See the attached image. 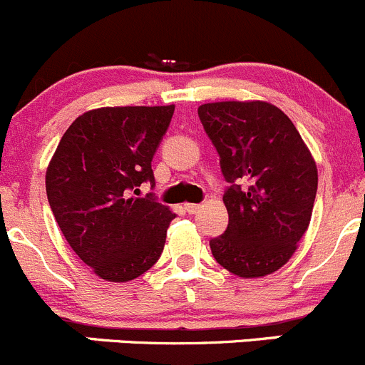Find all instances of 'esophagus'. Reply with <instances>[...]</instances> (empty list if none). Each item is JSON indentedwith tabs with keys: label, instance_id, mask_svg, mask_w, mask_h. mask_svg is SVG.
<instances>
[{
	"label": "esophagus",
	"instance_id": "34e87169",
	"mask_svg": "<svg viewBox=\"0 0 365 365\" xmlns=\"http://www.w3.org/2000/svg\"><path fill=\"white\" fill-rule=\"evenodd\" d=\"M184 209H186L187 215H195V212L200 211V204H184Z\"/></svg>",
	"mask_w": 365,
	"mask_h": 365
}]
</instances>
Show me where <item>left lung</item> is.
<instances>
[{"instance_id":"1","label":"left lung","mask_w":365,"mask_h":365,"mask_svg":"<svg viewBox=\"0 0 365 365\" xmlns=\"http://www.w3.org/2000/svg\"><path fill=\"white\" fill-rule=\"evenodd\" d=\"M198 117L232 186L223 195L229 227L209 241L216 262L243 279L282 268L312 216L317 167L291 118L266 101H222ZM245 180L243 188L234 182Z\"/></svg>"}]
</instances>
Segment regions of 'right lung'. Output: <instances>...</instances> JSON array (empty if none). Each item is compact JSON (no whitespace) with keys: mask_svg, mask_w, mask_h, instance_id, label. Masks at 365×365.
<instances>
[{"mask_svg":"<svg viewBox=\"0 0 365 365\" xmlns=\"http://www.w3.org/2000/svg\"><path fill=\"white\" fill-rule=\"evenodd\" d=\"M175 106H106L79 115L53 154L46 191L61 234L97 277L129 282L153 268L175 218L153 193L154 153Z\"/></svg>","mask_w":365,"mask_h":365,"instance_id":"add662e5","label":"right lung"}]
</instances>
